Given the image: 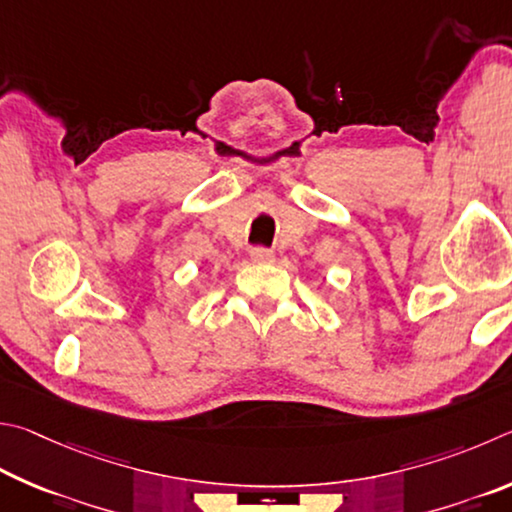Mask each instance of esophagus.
<instances>
[{
  "instance_id": "1",
  "label": "esophagus",
  "mask_w": 512,
  "mask_h": 512,
  "mask_svg": "<svg viewBox=\"0 0 512 512\" xmlns=\"http://www.w3.org/2000/svg\"><path fill=\"white\" fill-rule=\"evenodd\" d=\"M251 261L254 263H272L274 261V254L270 249H263V247H256V249H251Z\"/></svg>"
}]
</instances>
